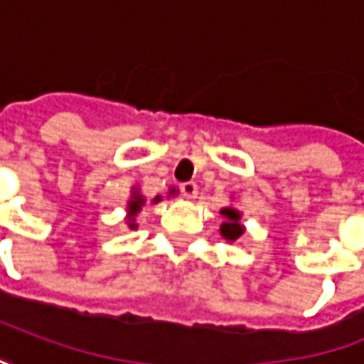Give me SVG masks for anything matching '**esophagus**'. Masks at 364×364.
Listing matches in <instances>:
<instances>
[{
    "instance_id": "1",
    "label": "esophagus",
    "mask_w": 364,
    "mask_h": 364,
    "mask_svg": "<svg viewBox=\"0 0 364 364\" xmlns=\"http://www.w3.org/2000/svg\"><path fill=\"white\" fill-rule=\"evenodd\" d=\"M180 192H182V196H186V198H196L198 186H196V182H184V184H180Z\"/></svg>"
}]
</instances>
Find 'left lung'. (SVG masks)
I'll list each match as a JSON object with an SVG mask.
<instances>
[{
  "label": "left lung",
  "instance_id": "left-lung-1",
  "mask_svg": "<svg viewBox=\"0 0 364 364\" xmlns=\"http://www.w3.org/2000/svg\"><path fill=\"white\" fill-rule=\"evenodd\" d=\"M221 215L228 219L223 225H221V235L229 240V242H233V240H237L242 233H244V229L240 225V213L235 209H223L221 210Z\"/></svg>",
  "mask_w": 364,
  "mask_h": 364
}]
</instances>
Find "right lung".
<instances>
[{
    "instance_id": "obj_1",
    "label": "right lung",
    "mask_w": 364,
    "mask_h": 364,
    "mask_svg": "<svg viewBox=\"0 0 364 364\" xmlns=\"http://www.w3.org/2000/svg\"><path fill=\"white\" fill-rule=\"evenodd\" d=\"M141 205H143V198H139L135 194V198L131 200V205H129V210H131V215H135V213H139V209H141ZM129 228L133 229L135 228V223H131Z\"/></svg>"
}]
</instances>
